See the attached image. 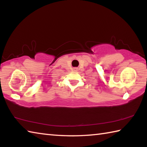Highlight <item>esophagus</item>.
<instances>
[{
  "label": "esophagus",
  "instance_id": "obj_1",
  "mask_svg": "<svg viewBox=\"0 0 147 147\" xmlns=\"http://www.w3.org/2000/svg\"><path fill=\"white\" fill-rule=\"evenodd\" d=\"M74 69H77V68H74Z\"/></svg>",
  "mask_w": 147,
  "mask_h": 147
}]
</instances>
